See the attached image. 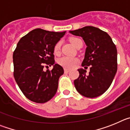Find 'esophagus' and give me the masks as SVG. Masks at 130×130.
Instances as JSON below:
<instances>
[{
    "mask_svg": "<svg viewBox=\"0 0 130 130\" xmlns=\"http://www.w3.org/2000/svg\"><path fill=\"white\" fill-rule=\"evenodd\" d=\"M69 72H70L69 70H68V69H64V73H68Z\"/></svg>",
    "mask_w": 130,
    "mask_h": 130,
    "instance_id": "esophagus-1",
    "label": "esophagus"
}]
</instances>
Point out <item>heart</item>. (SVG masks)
Returning a JSON list of instances; mask_svg holds the SVG:
<instances>
[{
  "label": "heart",
  "mask_w": 130,
  "mask_h": 130,
  "mask_svg": "<svg viewBox=\"0 0 130 130\" xmlns=\"http://www.w3.org/2000/svg\"><path fill=\"white\" fill-rule=\"evenodd\" d=\"M70 41L75 47H77L80 42H83L82 40L79 38H72L70 39ZM60 47H61V42H58L54 46V53L56 55L59 53ZM78 62H79V60L77 58L70 57H63L58 60V63L60 65L67 69L73 68L76 66Z\"/></svg>",
  "instance_id": "b5f03b06"
}]
</instances>
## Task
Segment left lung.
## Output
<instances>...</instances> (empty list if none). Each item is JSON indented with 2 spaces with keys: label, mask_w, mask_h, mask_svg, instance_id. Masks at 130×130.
Instances as JSON below:
<instances>
[{
  "label": "left lung",
  "mask_w": 130,
  "mask_h": 130,
  "mask_svg": "<svg viewBox=\"0 0 130 130\" xmlns=\"http://www.w3.org/2000/svg\"><path fill=\"white\" fill-rule=\"evenodd\" d=\"M81 36L87 45L82 66H90L88 75L83 68L74 81L76 90L87 98L103 94L109 88L117 71V50L109 35L94 26H87L70 31Z\"/></svg>",
  "instance_id": "1"
}]
</instances>
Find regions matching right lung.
<instances>
[{
    "label": "right lung",
    "instance_id": "add662e5",
    "mask_svg": "<svg viewBox=\"0 0 130 130\" xmlns=\"http://www.w3.org/2000/svg\"><path fill=\"white\" fill-rule=\"evenodd\" d=\"M66 31L58 32L36 28L20 39L13 54V76L21 90L28 100L39 104L48 102L58 89V79L64 73L55 64V45ZM45 64L54 66L43 70Z\"/></svg>",
    "mask_w": 130,
    "mask_h": 130
}]
</instances>
